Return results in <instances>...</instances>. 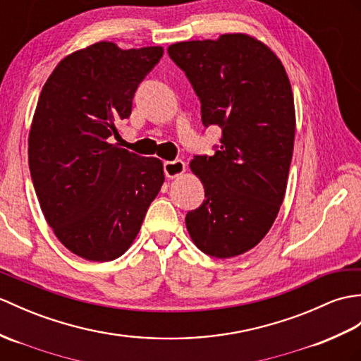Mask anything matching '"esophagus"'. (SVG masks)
<instances>
[{
	"instance_id": "obj_1",
	"label": "esophagus",
	"mask_w": 361,
	"mask_h": 361,
	"mask_svg": "<svg viewBox=\"0 0 361 361\" xmlns=\"http://www.w3.org/2000/svg\"><path fill=\"white\" fill-rule=\"evenodd\" d=\"M186 171V164L181 160H173V161H166L164 163V173L167 178H177L181 173Z\"/></svg>"
}]
</instances>
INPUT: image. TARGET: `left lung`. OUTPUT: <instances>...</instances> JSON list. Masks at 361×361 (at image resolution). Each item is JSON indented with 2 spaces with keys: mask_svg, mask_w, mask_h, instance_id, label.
<instances>
[{
  "mask_svg": "<svg viewBox=\"0 0 361 361\" xmlns=\"http://www.w3.org/2000/svg\"><path fill=\"white\" fill-rule=\"evenodd\" d=\"M167 54L198 95L201 121L223 130L215 154L189 164L206 200L186 215L188 232L207 255H241L269 232L286 194L295 138L288 73L269 47L246 33L181 41Z\"/></svg>",
  "mask_w": 361,
  "mask_h": 361,
  "instance_id": "8db88e82",
  "label": "left lung"
}]
</instances>
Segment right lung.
Here are the masks:
<instances>
[{
  "instance_id": "add662e5",
  "label": "right lung",
  "mask_w": 361,
  "mask_h": 361,
  "mask_svg": "<svg viewBox=\"0 0 361 361\" xmlns=\"http://www.w3.org/2000/svg\"><path fill=\"white\" fill-rule=\"evenodd\" d=\"M163 52L99 41L63 58L39 94L29 132L33 188L56 238L89 262L130 247L164 183L161 160L109 142Z\"/></svg>"
}]
</instances>
